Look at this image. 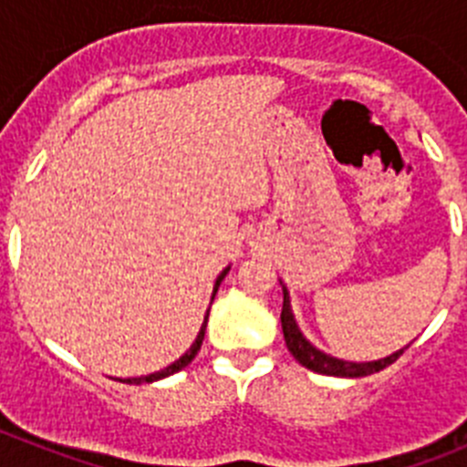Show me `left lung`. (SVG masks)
<instances>
[{"label":"left lung","instance_id":"1","mask_svg":"<svg viewBox=\"0 0 467 467\" xmlns=\"http://www.w3.org/2000/svg\"><path fill=\"white\" fill-rule=\"evenodd\" d=\"M280 325H283V337L285 344H287V350H290L295 360H299L301 365L311 369V372L317 374H327V377H348V379H358V377H369V374H377L381 369H386L388 365H393L400 356L404 353L398 350L393 356L383 358V360L377 362H346V360H337L332 356H325L323 350L313 348L306 339H304V334L299 332L295 323V316L290 311V296H287V290L283 287V311H280Z\"/></svg>","mask_w":467,"mask_h":467}]
</instances>
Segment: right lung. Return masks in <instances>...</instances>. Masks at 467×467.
Segmentation results:
<instances>
[{
	"mask_svg": "<svg viewBox=\"0 0 467 467\" xmlns=\"http://www.w3.org/2000/svg\"><path fill=\"white\" fill-rule=\"evenodd\" d=\"M226 274H229V269H224V271H222V275H220V278H217V283H214V292H217V287H220V283H222V280H224V275H226ZM205 325H208V313H205L203 327H201V332H198L196 341H193V344H192V348H189L187 353H184V356L180 358V360H177V362H172V365H171V367H166V369H161V372H156V374H150V377L128 379V383H151V381H159V379H163V377H171V374L180 372V369H184V367H187L189 362H192L193 358H196V353H198V350H201V344H203V337H205Z\"/></svg>",
	"mask_w": 467,
	"mask_h": 467,
	"instance_id": "obj_1",
	"label": "right lung"
}]
</instances>
